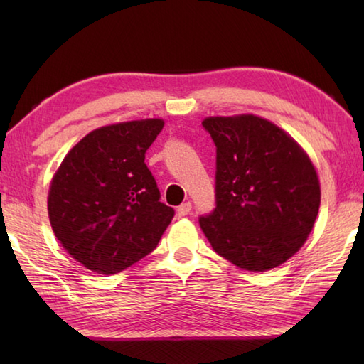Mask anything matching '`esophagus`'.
Returning a JSON list of instances; mask_svg holds the SVG:
<instances>
[{
	"label": "esophagus",
	"instance_id": "1",
	"mask_svg": "<svg viewBox=\"0 0 364 364\" xmlns=\"http://www.w3.org/2000/svg\"><path fill=\"white\" fill-rule=\"evenodd\" d=\"M191 210H192V203L186 202V203H183V205L176 208V214L180 215V218H183V215H188L191 213Z\"/></svg>",
	"mask_w": 364,
	"mask_h": 364
}]
</instances>
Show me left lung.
Segmentation results:
<instances>
[{"mask_svg": "<svg viewBox=\"0 0 364 364\" xmlns=\"http://www.w3.org/2000/svg\"><path fill=\"white\" fill-rule=\"evenodd\" d=\"M215 208L198 222L214 252L264 272L288 261L311 233L321 205L318 173L291 136L257 115L210 117Z\"/></svg>", "mask_w": 364, "mask_h": 364, "instance_id": "8db88e82", "label": "left lung"}]
</instances>
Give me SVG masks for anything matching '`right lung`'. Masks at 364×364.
Returning a JSON list of instances; mask_svg holds the SVG:
<instances>
[{"label": "right lung", "instance_id": "obj_1", "mask_svg": "<svg viewBox=\"0 0 364 364\" xmlns=\"http://www.w3.org/2000/svg\"><path fill=\"white\" fill-rule=\"evenodd\" d=\"M164 128L159 119L92 131L54 175L48 214L54 235L82 266L122 272L156 249L173 208L161 202L145 153Z\"/></svg>", "mask_w": 364, "mask_h": 364}]
</instances>
